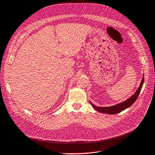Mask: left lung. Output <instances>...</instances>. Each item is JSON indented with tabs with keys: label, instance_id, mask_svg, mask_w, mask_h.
<instances>
[{
	"label": "left lung",
	"instance_id": "left-lung-1",
	"mask_svg": "<svg viewBox=\"0 0 155 155\" xmlns=\"http://www.w3.org/2000/svg\"><path fill=\"white\" fill-rule=\"evenodd\" d=\"M143 81H144V77H143L140 84V86L138 88L137 91L134 93L130 98H129L127 100H126V101H125L121 103L114 105V106H110V107H98V106H94V105H93L91 102L90 103L92 105L93 108L97 111L106 113V114H111L118 113L130 107L131 105L136 101V100L138 98L140 93V91L143 84Z\"/></svg>",
	"mask_w": 155,
	"mask_h": 155
}]
</instances>
